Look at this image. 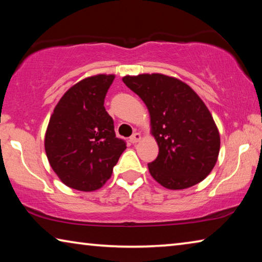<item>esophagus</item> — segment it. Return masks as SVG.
Wrapping results in <instances>:
<instances>
[{
    "mask_svg": "<svg viewBox=\"0 0 262 262\" xmlns=\"http://www.w3.org/2000/svg\"><path fill=\"white\" fill-rule=\"evenodd\" d=\"M141 140V134L140 133H134V134H133L130 137H129V141H130V143H136V142H139Z\"/></svg>",
    "mask_w": 262,
    "mask_h": 262,
    "instance_id": "esophagus-1",
    "label": "esophagus"
}]
</instances>
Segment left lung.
Segmentation results:
<instances>
[{
    "label": "left lung",
    "instance_id": "8db88e82",
    "mask_svg": "<svg viewBox=\"0 0 262 262\" xmlns=\"http://www.w3.org/2000/svg\"><path fill=\"white\" fill-rule=\"evenodd\" d=\"M123 83L147 105L159 148L148 164L168 189L192 187L210 173L220 152V133L209 110L192 88L162 74L125 76Z\"/></svg>",
    "mask_w": 262,
    "mask_h": 262
}]
</instances>
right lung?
<instances>
[{
    "mask_svg": "<svg viewBox=\"0 0 262 262\" xmlns=\"http://www.w3.org/2000/svg\"><path fill=\"white\" fill-rule=\"evenodd\" d=\"M113 79L114 75L104 74L82 79L62 96L50 119L45 135L48 162L70 188H100L126 149L104 106Z\"/></svg>",
    "mask_w": 262,
    "mask_h": 262,
    "instance_id": "1",
    "label": "right lung"
}]
</instances>
